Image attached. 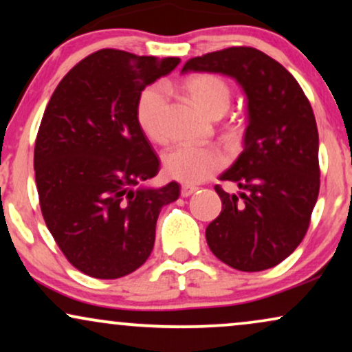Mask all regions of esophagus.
I'll use <instances>...</instances> for the list:
<instances>
[{
    "label": "esophagus",
    "instance_id": "obj_1",
    "mask_svg": "<svg viewBox=\"0 0 352 352\" xmlns=\"http://www.w3.org/2000/svg\"><path fill=\"white\" fill-rule=\"evenodd\" d=\"M195 191H197V186H190V185H184L180 188V195L184 198H186V197H190V195H193Z\"/></svg>",
    "mask_w": 352,
    "mask_h": 352
}]
</instances>
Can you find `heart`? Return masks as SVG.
Masks as SVG:
<instances>
[{
  "label": "heart",
  "mask_w": 352,
  "mask_h": 352,
  "mask_svg": "<svg viewBox=\"0 0 352 352\" xmlns=\"http://www.w3.org/2000/svg\"><path fill=\"white\" fill-rule=\"evenodd\" d=\"M185 89L204 113L221 117L229 109L232 91L224 79L216 74L201 73L191 76ZM168 104V87L154 84L141 92L136 104V120L144 135L154 141H164V115ZM226 166V155L216 148L180 146L164 155V170L170 179L186 185H197L211 179Z\"/></svg>",
  "instance_id": "heart-1"
}]
</instances>
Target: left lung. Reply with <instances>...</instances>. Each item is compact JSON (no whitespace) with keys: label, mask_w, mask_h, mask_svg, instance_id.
<instances>
[{"label":"left lung","mask_w":352,"mask_h":352,"mask_svg":"<svg viewBox=\"0 0 352 352\" xmlns=\"http://www.w3.org/2000/svg\"><path fill=\"white\" fill-rule=\"evenodd\" d=\"M186 71L237 79L248 99L242 154L219 180L243 191L214 190L222 211L206 228L211 252L240 271L279 265L299 247L320 190L318 130L309 99L281 63L252 47L191 58Z\"/></svg>","instance_id":"1"}]
</instances>
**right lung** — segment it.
<instances>
[{
    "label": "right lung",
    "instance_id": "1",
    "mask_svg": "<svg viewBox=\"0 0 352 352\" xmlns=\"http://www.w3.org/2000/svg\"><path fill=\"white\" fill-rule=\"evenodd\" d=\"M179 63L94 52L66 73L43 112L34 149L40 209L66 260L84 274L117 279L140 268L162 206L179 198L175 182L140 186L157 175L159 157L136 120L144 87Z\"/></svg>",
    "mask_w": 352,
    "mask_h": 352
}]
</instances>
